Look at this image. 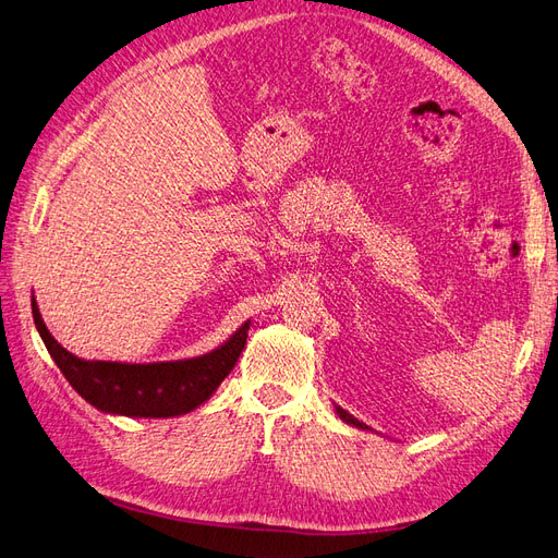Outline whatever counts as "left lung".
<instances>
[{"label": "left lung", "instance_id": "obj_1", "mask_svg": "<svg viewBox=\"0 0 558 558\" xmlns=\"http://www.w3.org/2000/svg\"><path fill=\"white\" fill-rule=\"evenodd\" d=\"M336 413L340 415V420H342V423H348V425H352V427H356V429H368L364 423H359V420L354 417V415H350L348 411H342L340 409V405H336Z\"/></svg>", "mask_w": 558, "mask_h": 558}]
</instances>
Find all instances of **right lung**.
Wrapping results in <instances>:
<instances>
[{
	"label": "right lung",
	"instance_id": "1",
	"mask_svg": "<svg viewBox=\"0 0 558 558\" xmlns=\"http://www.w3.org/2000/svg\"><path fill=\"white\" fill-rule=\"evenodd\" d=\"M33 316L51 359L72 389L102 413L126 417H173L185 415L210 399L228 378L239 354L246 348L251 322L208 354L157 361V364H122V361H86L68 352L44 324L37 300Z\"/></svg>",
	"mask_w": 558,
	"mask_h": 558
}]
</instances>
